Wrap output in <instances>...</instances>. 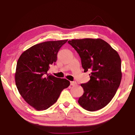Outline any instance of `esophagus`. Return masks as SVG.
Instances as JSON below:
<instances>
[{
    "label": "esophagus",
    "instance_id": "esophagus-1",
    "mask_svg": "<svg viewBox=\"0 0 135 135\" xmlns=\"http://www.w3.org/2000/svg\"><path fill=\"white\" fill-rule=\"evenodd\" d=\"M70 85L71 86H75L76 85V83L75 81H71L70 82Z\"/></svg>",
    "mask_w": 135,
    "mask_h": 135
}]
</instances>
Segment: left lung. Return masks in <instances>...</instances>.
Instances as JSON below:
<instances>
[{
    "label": "left lung",
    "instance_id": "left-lung-1",
    "mask_svg": "<svg viewBox=\"0 0 135 135\" xmlns=\"http://www.w3.org/2000/svg\"><path fill=\"white\" fill-rule=\"evenodd\" d=\"M68 43L79 54L84 72L91 71L90 79L81 85L84 92L78 102L88 111L100 110L111 102L121 83L119 54L101 39H72Z\"/></svg>",
    "mask_w": 135,
    "mask_h": 135
}]
</instances>
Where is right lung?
I'll return each instance as SVG.
<instances>
[{
  "label": "right lung",
  "instance_id": "1",
  "mask_svg": "<svg viewBox=\"0 0 135 135\" xmlns=\"http://www.w3.org/2000/svg\"><path fill=\"white\" fill-rule=\"evenodd\" d=\"M68 40L36 44L24 51L17 63L16 86L25 101L36 110H44L55 103L61 91L69 86L66 79L48 74L57 53Z\"/></svg>",
  "mask_w": 135,
  "mask_h": 135
}]
</instances>
